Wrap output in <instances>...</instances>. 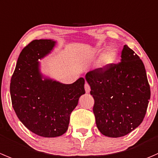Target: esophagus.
I'll return each mask as SVG.
<instances>
[{
	"label": "esophagus",
	"instance_id": "1",
	"mask_svg": "<svg viewBox=\"0 0 158 158\" xmlns=\"http://www.w3.org/2000/svg\"><path fill=\"white\" fill-rule=\"evenodd\" d=\"M85 92H86V93H89L90 92V86H89V85L87 83V82H85Z\"/></svg>",
	"mask_w": 158,
	"mask_h": 158
}]
</instances>
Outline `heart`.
<instances>
[{
	"mask_svg": "<svg viewBox=\"0 0 158 158\" xmlns=\"http://www.w3.org/2000/svg\"><path fill=\"white\" fill-rule=\"evenodd\" d=\"M116 57H117V51L116 48H109L101 56L99 61V65L101 67L108 66L116 61Z\"/></svg>",
	"mask_w": 158,
	"mask_h": 158,
	"instance_id": "obj_1",
	"label": "heart"
}]
</instances>
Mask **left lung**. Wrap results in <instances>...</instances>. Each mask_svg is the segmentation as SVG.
<instances>
[{"label":"left lung","instance_id":"1","mask_svg":"<svg viewBox=\"0 0 158 158\" xmlns=\"http://www.w3.org/2000/svg\"><path fill=\"white\" fill-rule=\"evenodd\" d=\"M85 80L91 88L93 113L101 134L123 137L142 123L151 89L143 62L127 45L122 50L121 62L89 71Z\"/></svg>","mask_w":158,"mask_h":158}]
</instances>
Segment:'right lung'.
<instances>
[{
  "label": "right lung",
  "mask_w": 158,
  "mask_h": 158,
  "mask_svg": "<svg viewBox=\"0 0 158 158\" xmlns=\"http://www.w3.org/2000/svg\"><path fill=\"white\" fill-rule=\"evenodd\" d=\"M56 42H31L20 53L10 79V93L15 113L30 131L44 137H59L68 130L70 114L85 94V79L72 84L42 79L38 59L51 52Z\"/></svg>",
  "instance_id": "right-lung-1"
}]
</instances>
